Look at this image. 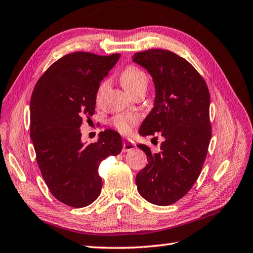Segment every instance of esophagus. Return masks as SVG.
<instances>
[{
    "label": "esophagus",
    "mask_w": 253,
    "mask_h": 253,
    "mask_svg": "<svg viewBox=\"0 0 253 253\" xmlns=\"http://www.w3.org/2000/svg\"><path fill=\"white\" fill-rule=\"evenodd\" d=\"M136 148V144L131 140H125L123 142V152H129Z\"/></svg>",
    "instance_id": "1"
}]
</instances>
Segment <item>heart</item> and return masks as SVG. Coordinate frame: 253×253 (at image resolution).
Instances as JSON below:
<instances>
[{"mask_svg":"<svg viewBox=\"0 0 253 253\" xmlns=\"http://www.w3.org/2000/svg\"><path fill=\"white\" fill-rule=\"evenodd\" d=\"M122 84L130 94L135 92L136 90L140 88H147L148 85V77L140 68L136 66H128L124 69L121 76ZM107 83H102L98 90L96 98H100L101 93L106 88ZM138 122V117L131 114H121L111 120V125L122 133H129L133 125H136Z\"/></svg>","mask_w":253,"mask_h":253,"instance_id":"b5f03b06","label":"heart"}]
</instances>
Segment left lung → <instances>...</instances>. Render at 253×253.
<instances>
[{"label":"left lung","mask_w":253,"mask_h":253,"mask_svg":"<svg viewBox=\"0 0 253 253\" xmlns=\"http://www.w3.org/2000/svg\"><path fill=\"white\" fill-rule=\"evenodd\" d=\"M132 61L151 75L154 106L139 135L164 138L161 151L138 144L149 163L136 176L138 192L150 203L169 206L184 197L198 179L212 136L208 85L185 58L168 50L138 52Z\"/></svg>","instance_id":"1"}]
</instances>
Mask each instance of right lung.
<instances>
[{"instance_id": "add662e5", "label": "right lung", "mask_w": 253, "mask_h": 253, "mask_svg": "<svg viewBox=\"0 0 253 253\" xmlns=\"http://www.w3.org/2000/svg\"><path fill=\"white\" fill-rule=\"evenodd\" d=\"M121 54L101 56L74 52L46 69L30 100V137L37 163L51 193L73 208H84L99 197L102 160L121 153L120 133L106 129L98 141L84 144L80 126L93 115L100 83Z\"/></svg>"}]
</instances>
